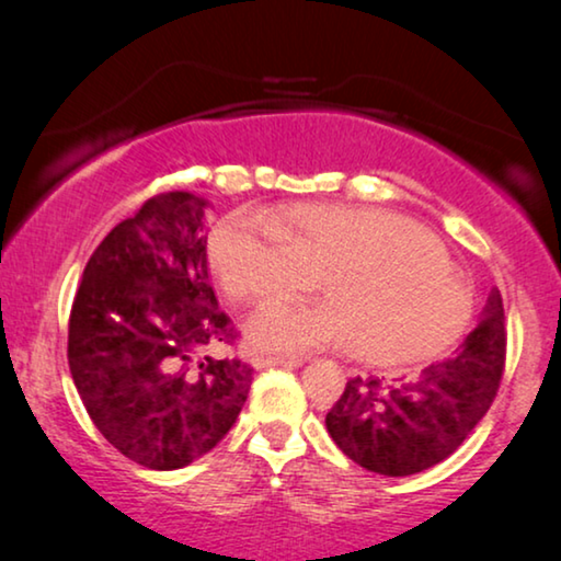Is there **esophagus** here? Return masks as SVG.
<instances>
[{
    "instance_id": "obj_1",
    "label": "esophagus",
    "mask_w": 561,
    "mask_h": 561,
    "mask_svg": "<svg viewBox=\"0 0 561 561\" xmlns=\"http://www.w3.org/2000/svg\"><path fill=\"white\" fill-rule=\"evenodd\" d=\"M298 365H304V359H298V357H265V355L252 357V367H255V370H265V367H298Z\"/></svg>"
}]
</instances>
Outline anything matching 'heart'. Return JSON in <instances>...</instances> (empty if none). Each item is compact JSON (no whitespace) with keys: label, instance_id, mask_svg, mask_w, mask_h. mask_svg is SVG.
<instances>
[{"label":"heart","instance_id":"obj_1","mask_svg":"<svg viewBox=\"0 0 561 561\" xmlns=\"http://www.w3.org/2000/svg\"><path fill=\"white\" fill-rule=\"evenodd\" d=\"M211 267L242 304L294 301L319 280L327 304H273L248 324L252 347L301 355L347 342L373 365L439 355L465 332L472 296L442 244L401 214L340 204H296L275 214L221 221Z\"/></svg>","mask_w":561,"mask_h":561}]
</instances>
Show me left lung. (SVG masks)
Masks as SVG:
<instances>
[{
  "label": "left lung",
  "instance_id": "left-lung-1",
  "mask_svg": "<svg viewBox=\"0 0 561 561\" xmlns=\"http://www.w3.org/2000/svg\"><path fill=\"white\" fill-rule=\"evenodd\" d=\"M503 365V298L493 288L480 324L455 355L393 386L352 378L327 413V432L365 470L388 478L424 472L480 424L501 386Z\"/></svg>",
  "mask_w": 561,
  "mask_h": 561
}]
</instances>
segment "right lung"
<instances>
[{"instance_id": "add662e5", "label": "right lung", "mask_w": 561, "mask_h": 561, "mask_svg": "<svg viewBox=\"0 0 561 561\" xmlns=\"http://www.w3.org/2000/svg\"><path fill=\"white\" fill-rule=\"evenodd\" d=\"M188 191L152 196L83 267L68 367L104 439L148 470H179L225 439L252 367L214 350L237 332L209 283L204 214Z\"/></svg>"}]
</instances>
